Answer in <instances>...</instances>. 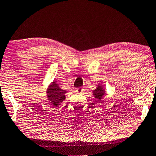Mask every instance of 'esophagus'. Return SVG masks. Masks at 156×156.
<instances>
[{"label": "esophagus", "instance_id": "esophagus-1", "mask_svg": "<svg viewBox=\"0 0 156 156\" xmlns=\"http://www.w3.org/2000/svg\"><path fill=\"white\" fill-rule=\"evenodd\" d=\"M76 91L78 93H82L83 92V88H78L76 90Z\"/></svg>", "mask_w": 156, "mask_h": 156}]
</instances>
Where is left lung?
<instances>
[{"label":"left lung","mask_w":156,"mask_h":156,"mask_svg":"<svg viewBox=\"0 0 156 156\" xmlns=\"http://www.w3.org/2000/svg\"><path fill=\"white\" fill-rule=\"evenodd\" d=\"M105 90H105L104 87L100 83H99V84L97 85L96 88L94 90H93V95L94 96L95 98L98 101H99V102L103 98L104 96H106V92Z\"/></svg>","instance_id":"obj_1"}]
</instances>
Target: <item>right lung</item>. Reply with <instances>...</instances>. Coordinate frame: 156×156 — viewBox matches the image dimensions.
<instances>
[{"label":"right lung","mask_w":156,"mask_h":156,"mask_svg":"<svg viewBox=\"0 0 156 156\" xmlns=\"http://www.w3.org/2000/svg\"><path fill=\"white\" fill-rule=\"evenodd\" d=\"M67 91L62 89L56 82L50 83L46 90V96L53 106H59L66 99L65 94Z\"/></svg>","instance_id":"right-lung-1"}]
</instances>
